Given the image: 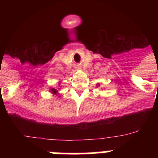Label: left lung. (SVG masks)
Returning <instances> with one entry per match:
<instances>
[{
  "mask_svg": "<svg viewBox=\"0 0 158 158\" xmlns=\"http://www.w3.org/2000/svg\"><path fill=\"white\" fill-rule=\"evenodd\" d=\"M97 86H100V84H97V85H96V87H97Z\"/></svg>",
  "mask_w": 158,
  "mask_h": 158,
  "instance_id": "left-lung-1",
  "label": "left lung"
}]
</instances>
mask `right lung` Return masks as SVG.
Returning <instances> with one entry per match:
<instances>
[{
    "label": "right lung",
    "mask_w": 158,
    "mask_h": 158,
    "mask_svg": "<svg viewBox=\"0 0 158 158\" xmlns=\"http://www.w3.org/2000/svg\"><path fill=\"white\" fill-rule=\"evenodd\" d=\"M61 85V82L58 83V85ZM60 87H61V86H60ZM59 90H60L59 88H58V89H55V88H51V89H50V93H51L53 95H55V96L59 97V96H58V95H59V93H58V91H59Z\"/></svg>",
    "instance_id": "right-lung-1"
}]
</instances>
